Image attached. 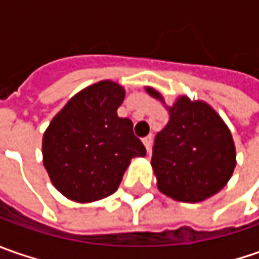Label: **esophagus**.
Masks as SVG:
<instances>
[{"mask_svg": "<svg viewBox=\"0 0 259 259\" xmlns=\"http://www.w3.org/2000/svg\"><path fill=\"white\" fill-rule=\"evenodd\" d=\"M143 143H144L147 151H150L151 150V144H153V135H147L145 138H143Z\"/></svg>", "mask_w": 259, "mask_h": 259, "instance_id": "1", "label": "esophagus"}]
</instances>
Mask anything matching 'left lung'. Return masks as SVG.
Wrapping results in <instances>:
<instances>
[{
	"label": "left lung",
	"instance_id": "obj_1",
	"mask_svg": "<svg viewBox=\"0 0 259 259\" xmlns=\"http://www.w3.org/2000/svg\"><path fill=\"white\" fill-rule=\"evenodd\" d=\"M147 92L163 101L157 91ZM155 135L151 165L161 193L196 203L218 193L234 173L235 145L221 116L204 102L179 98Z\"/></svg>",
	"mask_w": 259,
	"mask_h": 259
}]
</instances>
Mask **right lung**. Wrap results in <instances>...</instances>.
Segmentation results:
<instances>
[{"instance_id":"obj_1","label":"right lung","mask_w":259,"mask_h":259,"mask_svg":"<svg viewBox=\"0 0 259 259\" xmlns=\"http://www.w3.org/2000/svg\"><path fill=\"white\" fill-rule=\"evenodd\" d=\"M124 88L98 82L75 95L56 115L43 137V163L52 183L75 202H94L116 192L131 158L147 154L119 118Z\"/></svg>"}]
</instances>
